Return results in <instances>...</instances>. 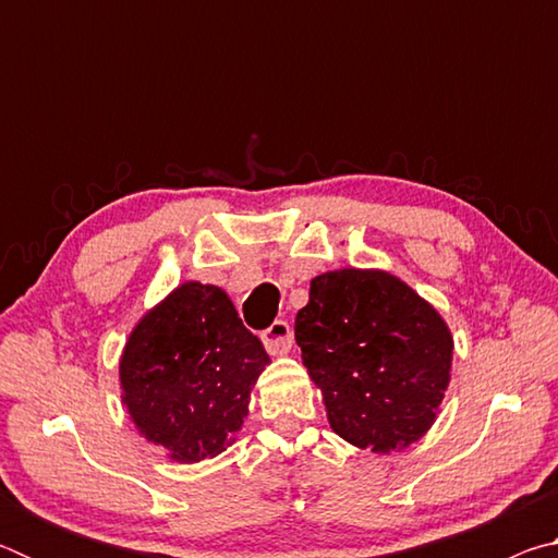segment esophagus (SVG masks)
I'll return each mask as SVG.
<instances>
[{"label": "esophagus", "instance_id": "34e87169", "mask_svg": "<svg viewBox=\"0 0 558 558\" xmlns=\"http://www.w3.org/2000/svg\"><path fill=\"white\" fill-rule=\"evenodd\" d=\"M260 339L270 354H288L292 347V329L286 319H276V323L260 335Z\"/></svg>", "mask_w": 558, "mask_h": 558}]
</instances>
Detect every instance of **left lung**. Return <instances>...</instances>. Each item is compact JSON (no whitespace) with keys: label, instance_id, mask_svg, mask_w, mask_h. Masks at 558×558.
I'll return each instance as SVG.
<instances>
[{"label":"left lung","instance_id":"obj_1","mask_svg":"<svg viewBox=\"0 0 558 558\" xmlns=\"http://www.w3.org/2000/svg\"><path fill=\"white\" fill-rule=\"evenodd\" d=\"M295 342L339 438L403 450L438 418L452 335L436 307L386 270L342 268L310 282Z\"/></svg>","mask_w":558,"mask_h":558}]
</instances>
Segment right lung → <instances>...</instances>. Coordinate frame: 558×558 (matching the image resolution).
<instances>
[{
	"mask_svg": "<svg viewBox=\"0 0 558 558\" xmlns=\"http://www.w3.org/2000/svg\"><path fill=\"white\" fill-rule=\"evenodd\" d=\"M270 364L221 288L189 280L132 329L120 356L122 403L169 460L199 462L231 446Z\"/></svg>",
	"mask_w": 558,
	"mask_h": 558,
	"instance_id": "1",
	"label": "right lung"
}]
</instances>
